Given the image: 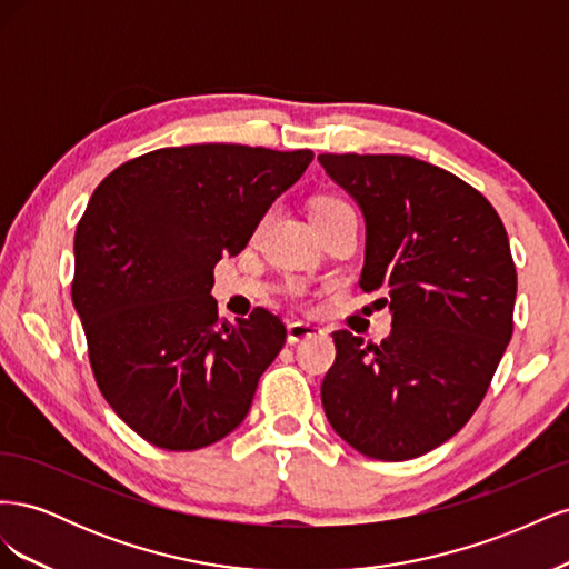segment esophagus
Wrapping results in <instances>:
<instances>
[{
  "mask_svg": "<svg viewBox=\"0 0 569 569\" xmlns=\"http://www.w3.org/2000/svg\"><path fill=\"white\" fill-rule=\"evenodd\" d=\"M318 335H325V330L318 325H311V322L297 320V322L287 325V341L289 343H299L303 339H311V337H318Z\"/></svg>",
  "mask_w": 569,
  "mask_h": 569,
  "instance_id": "34e87169",
  "label": "esophagus"
}]
</instances>
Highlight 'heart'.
<instances>
[{
	"instance_id": "1",
	"label": "heart",
	"mask_w": 569,
	"mask_h": 569,
	"mask_svg": "<svg viewBox=\"0 0 569 569\" xmlns=\"http://www.w3.org/2000/svg\"><path fill=\"white\" fill-rule=\"evenodd\" d=\"M343 201L341 199H337V197H322V199H318L316 203H313V209H327V206H341Z\"/></svg>"
}]
</instances>
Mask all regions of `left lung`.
Instances as JSON below:
<instances>
[{
	"instance_id": "left-lung-1",
	"label": "left lung",
	"mask_w": 569,
	"mask_h": 569,
	"mask_svg": "<svg viewBox=\"0 0 569 569\" xmlns=\"http://www.w3.org/2000/svg\"><path fill=\"white\" fill-rule=\"evenodd\" d=\"M366 218L360 289H382L391 335L335 332L320 396L335 432L368 458L410 460L472 418L512 337L518 272L475 187L399 153H320Z\"/></svg>"
}]
</instances>
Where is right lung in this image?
<instances>
[{
  "label": "right lung",
  "mask_w": 569,
  "mask_h": 569,
  "mask_svg": "<svg viewBox=\"0 0 569 569\" xmlns=\"http://www.w3.org/2000/svg\"><path fill=\"white\" fill-rule=\"evenodd\" d=\"M311 161V149L166 147L94 189L76 230L73 306L99 391L159 449L228 437L284 347L287 327L266 308L218 318L213 268Z\"/></svg>",
  "instance_id": "obj_1"
}]
</instances>
